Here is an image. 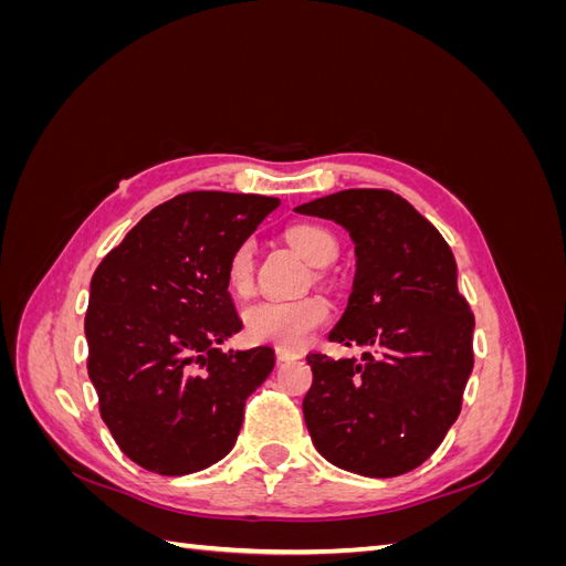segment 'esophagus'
Here are the masks:
<instances>
[{"instance_id": "obj_1", "label": "esophagus", "mask_w": 566, "mask_h": 566, "mask_svg": "<svg viewBox=\"0 0 566 566\" xmlns=\"http://www.w3.org/2000/svg\"><path fill=\"white\" fill-rule=\"evenodd\" d=\"M276 358H279V361H295V358H300V354L279 347V349H276Z\"/></svg>"}]
</instances>
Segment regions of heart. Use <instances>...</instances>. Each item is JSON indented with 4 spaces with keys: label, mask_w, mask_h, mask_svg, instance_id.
<instances>
[{
    "label": "heart",
    "mask_w": 566,
    "mask_h": 566,
    "mask_svg": "<svg viewBox=\"0 0 566 566\" xmlns=\"http://www.w3.org/2000/svg\"><path fill=\"white\" fill-rule=\"evenodd\" d=\"M287 241L306 262L314 266H328L337 256L335 235L318 224H295L287 229ZM254 276L252 243L238 245L227 264V279L233 293H248ZM331 306L323 297L302 300H260L250 304L243 321L245 335L260 345H273L281 349L304 347L312 335L328 321Z\"/></svg>",
    "instance_id": "heart-1"
}]
</instances>
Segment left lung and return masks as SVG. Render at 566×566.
Masks as SVG:
<instances>
[{
  "instance_id": "obj_1",
  "label": "left lung",
  "mask_w": 566,
  "mask_h": 566,
  "mask_svg": "<svg viewBox=\"0 0 566 566\" xmlns=\"http://www.w3.org/2000/svg\"><path fill=\"white\" fill-rule=\"evenodd\" d=\"M333 219L354 241L347 310L328 339L364 358L310 354L302 401L316 451L364 476L422 465L455 422L474 366V314L458 290L449 243L387 188H347L295 208Z\"/></svg>"
}]
</instances>
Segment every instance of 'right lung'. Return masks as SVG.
I'll return each instance as SVG.
<instances>
[{
	"instance_id": "add662e5",
	"label": "right lung",
	"mask_w": 566,
	"mask_h": 566,
	"mask_svg": "<svg viewBox=\"0 0 566 566\" xmlns=\"http://www.w3.org/2000/svg\"><path fill=\"white\" fill-rule=\"evenodd\" d=\"M279 198L181 193L153 208L92 276L87 370L101 418L129 460L165 476L214 465L273 349L221 352L243 328L227 264Z\"/></svg>"
}]
</instances>
